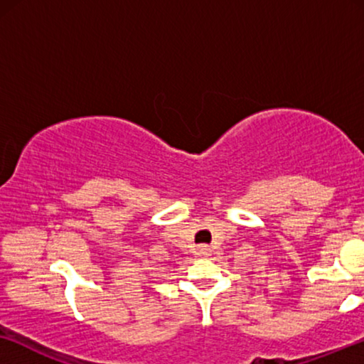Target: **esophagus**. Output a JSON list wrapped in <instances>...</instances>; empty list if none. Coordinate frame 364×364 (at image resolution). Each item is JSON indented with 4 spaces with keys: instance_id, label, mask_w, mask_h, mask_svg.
<instances>
[{
    "instance_id": "esophagus-1",
    "label": "esophagus",
    "mask_w": 364,
    "mask_h": 364,
    "mask_svg": "<svg viewBox=\"0 0 364 364\" xmlns=\"http://www.w3.org/2000/svg\"><path fill=\"white\" fill-rule=\"evenodd\" d=\"M198 255H202V257H208V255H210V248H208L207 245L198 247Z\"/></svg>"
}]
</instances>
